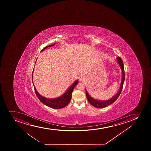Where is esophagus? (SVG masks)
I'll return each instance as SVG.
<instances>
[{
    "instance_id": "34e87169",
    "label": "esophagus",
    "mask_w": 151,
    "mask_h": 151,
    "mask_svg": "<svg viewBox=\"0 0 151 151\" xmlns=\"http://www.w3.org/2000/svg\"><path fill=\"white\" fill-rule=\"evenodd\" d=\"M85 80V78L84 77H80V78H79V80L80 81H84Z\"/></svg>"
}]
</instances>
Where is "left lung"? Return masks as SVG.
<instances>
[{"instance_id":"left-lung-1","label":"left lung","mask_w":151,"mask_h":151,"mask_svg":"<svg viewBox=\"0 0 151 151\" xmlns=\"http://www.w3.org/2000/svg\"><path fill=\"white\" fill-rule=\"evenodd\" d=\"M116 60L119 63L120 67H121L122 70V80L121 82V87L119 88V91L113 97L110 99L109 100H106V101H100L99 100H96L95 99H93L91 96L88 94L87 91H86V96H87V99L88 100V101L93 106H94L96 108H101L105 107L106 106H109L110 105L112 104L116 100L118 99L119 95L121 94V91H122V88H123V85H124V81L125 80V72L124 70V63L122 61V58L119 57H118L116 58Z\"/></svg>"}]
</instances>
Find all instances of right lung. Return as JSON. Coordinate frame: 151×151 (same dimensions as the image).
<instances>
[{
	"label": "right lung",
	"instance_id": "right-lung-1",
	"mask_svg": "<svg viewBox=\"0 0 151 151\" xmlns=\"http://www.w3.org/2000/svg\"><path fill=\"white\" fill-rule=\"evenodd\" d=\"M55 44V43L52 45L47 46L43 49L41 51H43L48 47L54 46ZM32 75H33V72H32ZM78 80H76L73 83V85H72L69 88L68 90L66 91L65 93H64V94L60 97H57L56 99H48L43 97L42 96H41L40 94H39V93H38L34 85H33V86H34L35 92L36 96H37L38 99H39V100L42 103H43L44 104L46 105V106L52 108H54V109H61L68 104L70 102L71 99L72 93L73 92V89L74 88V87L78 84Z\"/></svg>",
	"mask_w": 151,
	"mask_h": 151
}]
</instances>
